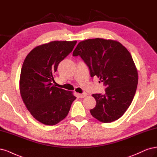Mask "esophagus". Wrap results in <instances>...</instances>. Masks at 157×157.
Wrapping results in <instances>:
<instances>
[{
	"instance_id": "esophagus-1",
	"label": "esophagus",
	"mask_w": 157,
	"mask_h": 157,
	"mask_svg": "<svg viewBox=\"0 0 157 157\" xmlns=\"http://www.w3.org/2000/svg\"><path fill=\"white\" fill-rule=\"evenodd\" d=\"M78 95H79V97L80 98H84V97H86V96L87 95V94L86 93H82V94H79Z\"/></svg>"
}]
</instances>
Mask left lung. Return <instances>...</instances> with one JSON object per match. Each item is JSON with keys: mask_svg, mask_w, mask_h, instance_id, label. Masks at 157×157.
I'll return each instance as SVG.
<instances>
[{"mask_svg": "<svg viewBox=\"0 0 157 157\" xmlns=\"http://www.w3.org/2000/svg\"><path fill=\"white\" fill-rule=\"evenodd\" d=\"M78 55L88 66L90 76H97L106 87L105 94L92 95L97 104L90 114L102 123L119 119L132 103L138 82L130 52L116 40L93 38L79 42L73 52V56Z\"/></svg>", "mask_w": 157, "mask_h": 157, "instance_id": "obj_1", "label": "left lung"}]
</instances>
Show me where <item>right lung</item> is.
I'll list each match as a JSON object with an SVG mask.
<instances>
[{
	"label": "right lung",
	"mask_w": 157,
	"mask_h": 157,
	"mask_svg": "<svg viewBox=\"0 0 157 157\" xmlns=\"http://www.w3.org/2000/svg\"><path fill=\"white\" fill-rule=\"evenodd\" d=\"M77 41H52L38 45L25 58L19 90L29 112L39 122L55 125L67 117L76 97L53 84L58 65L72 52Z\"/></svg>",
	"instance_id": "obj_1"
}]
</instances>
